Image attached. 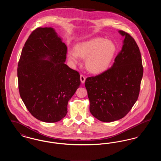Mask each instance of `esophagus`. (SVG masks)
Returning a JSON list of instances; mask_svg holds the SVG:
<instances>
[{
	"mask_svg": "<svg viewBox=\"0 0 161 161\" xmlns=\"http://www.w3.org/2000/svg\"><path fill=\"white\" fill-rule=\"evenodd\" d=\"M80 80H81V81L82 83H84L85 80H86V78H85V77H84L83 75H80Z\"/></svg>",
	"mask_w": 161,
	"mask_h": 161,
	"instance_id": "1",
	"label": "esophagus"
}]
</instances>
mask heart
<instances>
[{
    "label": "heart",
    "mask_w": 161,
    "mask_h": 161,
    "mask_svg": "<svg viewBox=\"0 0 161 161\" xmlns=\"http://www.w3.org/2000/svg\"><path fill=\"white\" fill-rule=\"evenodd\" d=\"M116 51L114 43L104 38H92L80 42L75 46V51L70 50L67 57L72 64H77L80 57L86 58L85 65L93 74H101L110 66Z\"/></svg>",
    "instance_id": "obj_1"
}]
</instances>
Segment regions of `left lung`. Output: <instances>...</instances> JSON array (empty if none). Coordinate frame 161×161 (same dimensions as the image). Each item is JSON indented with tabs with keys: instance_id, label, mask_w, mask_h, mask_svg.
Instances as JSON below:
<instances>
[{
	"instance_id": "8db88e82",
	"label": "left lung",
	"mask_w": 161,
	"mask_h": 161,
	"mask_svg": "<svg viewBox=\"0 0 161 161\" xmlns=\"http://www.w3.org/2000/svg\"><path fill=\"white\" fill-rule=\"evenodd\" d=\"M121 52L110 69L85 81L90 112L105 123L119 120L127 115L138 100L143 75L141 53L133 38L123 31Z\"/></svg>"
}]
</instances>
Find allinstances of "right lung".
<instances>
[{
  "label": "right lung",
  "instance_id": "1",
  "mask_svg": "<svg viewBox=\"0 0 161 161\" xmlns=\"http://www.w3.org/2000/svg\"><path fill=\"white\" fill-rule=\"evenodd\" d=\"M67 47L53 28H38L23 46L18 63L20 95L31 115L55 123L68 112L80 87L79 73L64 63Z\"/></svg>",
  "mask_w": 161,
  "mask_h": 161
}]
</instances>
